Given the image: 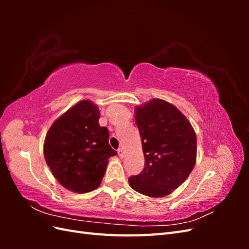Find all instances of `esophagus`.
<instances>
[{
  "mask_svg": "<svg viewBox=\"0 0 249 249\" xmlns=\"http://www.w3.org/2000/svg\"><path fill=\"white\" fill-rule=\"evenodd\" d=\"M117 153H118V156H119L120 158H123V157H124V149H123L122 147L117 149Z\"/></svg>",
  "mask_w": 249,
  "mask_h": 249,
  "instance_id": "1",
  "label": "esophagus"
}]
</instances>
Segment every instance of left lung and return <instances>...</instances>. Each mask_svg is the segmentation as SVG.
<instances>
[{"label": "left lung", "mask_w": 249, "mask_h": 249, "mask_svg": "<svg viewBox=\"0 0 249 249\" xmlns=\"http://www.w3.org/2000/svg\"><path fill=\"white\" fill-rule=\"evenodd\" d=\"M135 122L145 163L129 184L146 196H166L185 182L196 162L193 126L176 106L160 99L135 108Z\"/></svg>", "instance_id": "left-lung-1"}]
</instances>
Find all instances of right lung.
Returning <instances> with one entry per match:
<instances>
[{
	"instance_id": "1",
	"label": "right lung",
	"mask_w": 249,
	"mask_h": 249,
	"mask_svg": "<svg viewBox=\"0 0 249 249\" xmlns=\"http://www.w3.org/2000/svg\"><path fill=\"white\" fill-rule=\"evenodd\" d=\"M100 110L88 100L73 105L49 129L44 159L53 176L66 189L87 193L101 185L109 158V131L99 124Z\"/></svg>"
}]
</instances>
